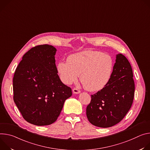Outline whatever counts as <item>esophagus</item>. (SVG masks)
<instances>
[{"label":"esophagus","mask_w":150,"mask_h":150,"mask_svg":"<svg viewBox=\"0 0 150 150\" xmlns=\"http://www.w3.org/2000/svg\"><path fill=\"white\" fill-rule=\"evenodd\" d=\"M73 93H75V94H79V93H80V91L79 90V89H77V88H74V89H73Z\"/></svg>","instance_id":"obj_1"}]
</instances>
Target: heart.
<instances>
[{"mask_svg":"<svg viewBox=\"0 0 150 150\" xmlns=\"http://www.w3.org/2000/svg\"><path fill=\"white\" fill-rule=\"evenodd\" d=\"M114 67V59L109 54L86 51L70 55L67 61H60L57 71L63 83L71 85L80 80L85 89L99 91L110 82Z\"/></svg>","mask_w":150,"mask_h":150,"instance_id":"obj_1","label":"heart"}]
</instances>
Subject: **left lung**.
<instances>
[{"instance_id": "left-lung-1", "label": "left lung", "mask_w": 150, "mask_h": 150, "mask_svg": "<svg viewBox=\"0 0 150 150\" xmlns=\"http://www.w3.org/2000/svg\"><path fill=\"white\" fill-rule=\"evenodd\" d=\"M132 67L121 54L116 55L112 77L103 89L91 95L86 107L89 122L99 127L119 123L130 110L134 98L135 83Z\"/></svg>"}]
</instances>
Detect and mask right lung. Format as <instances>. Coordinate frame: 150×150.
Here are the masks:
<instances>
[{
    "instance_id": "1",
    "label": "right lung",
    "mask_w": 150,
    "mask_h": 150,
    "mask_svg": "<svg viewBox=\"0 0 150 150\" xmlns=\"http://www.w3.org/2000/svg\"><path fill=\"white\" fill-rule=\"evenodd\" d=\"M57 49L49 45L32 47L23 57L13 78V101L23 118L37 126L49 125L58 119L71 89L58 75Z\"/></svg>"
}]
</instances>
